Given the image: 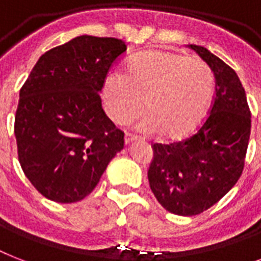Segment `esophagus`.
Instances as JSON below:
<instances>
[{
	"instance_id": "34e87169",
	"label": "esophagus",
	"mask_w": 261,
	"mask_h": 261,
	"mask_svg": "<svg viewBox=\"0 0 261 261\" xmlns=\"http://www.w3.org/2000/svg\"><path fill=\"white\" fill-rule=\"evenodd\" d=\"M135 139H137V135L131 134V133H126V135H124V141H126V143L133 142Z\"/></svg>"
}]
</instances>
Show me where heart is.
<instances>
[{
  "mask_svg": "<svg viewBox=\"0 0 261 261\" xmlns=\"http://www.w3.org/2000/svg\"><path fill=\"white\" fill-rule=\"evenodd\" d=\"M213 89V71L200 59L146 51L131 59L124 75L107 77L104 100L110 118L119 124L137 118L145 100L147 114L139 122V130L181 137L200 122Z\"/></svg>",
  "mask_w": 261,
  "mask_h": 261,
  "instance_id": "1",
  "label": "heart"
}]
</instances>
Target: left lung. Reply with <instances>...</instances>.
Masks as SVG:
<instances>
[{
    "instance_id": "obj_1",
    "label": "left lung",
    "mask_w": 261,
    "mask_h": 261,
    "mask_svg": "<svg viewBox=\"0 0 261 261\" xmlns=\"http://www.w3.org/2000/svg\"><path fill=\"white\" fill-rule=\"evenodd\" d=\"M210 66L215 93L210 114L194 134L153 143L147 178L155 199L172 214L198 215L219 202L243 173L251 111L239 75L202 46L190 44Z\"/></svg>"
}]
</instances>
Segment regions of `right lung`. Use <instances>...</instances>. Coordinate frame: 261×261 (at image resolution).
Wrapping results in <instances>:
<instances>
[{"instance_id":"obj_1","label":"right lung","mask_w":261,"mask_h":261,"mask_svg":"<svg viewBox=\"0 0 261 261\" xmlns=\"http://www.w3.org/2000/svg\"><path fill=\"white\" fill-rule=\"evenodd\" d=\"M126 50L120 39L77 36L44 53L20 89L18 161L47 199L83 200L124 146V133L106 115L100 92Z\"/></svg>"}]
</instances>
